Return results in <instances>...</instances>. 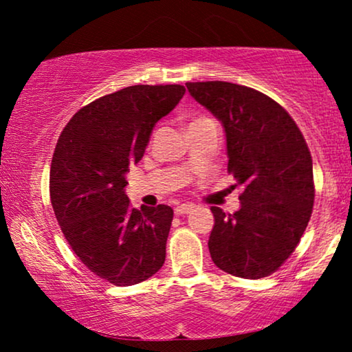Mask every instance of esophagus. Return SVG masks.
I'll use <instances>...</instances> for the list:
<instances>
[{
	"label": "esophagus",
	"instance_id": "1",
	"mask_svg": "<svg viewBox=\"0 0 352 352\" xmlns=\"http://www.w3.org/2000/svg\"><path fill=\"white\" fill-rule=\"evenodd\" d=\"M192 210H194V206H192V205L182 204V205H179V206H176V208H175V213H176L177 216H181V214H189Z\"/></svg>",
	"mask_w": 352,
	"mask_h": 352
}]
</instances>
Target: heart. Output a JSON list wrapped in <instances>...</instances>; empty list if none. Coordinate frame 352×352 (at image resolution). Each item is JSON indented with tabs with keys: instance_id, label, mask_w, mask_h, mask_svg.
<instances>
[{
	"instance_id": "heart-1",
	"label": "heart",
	"mask_w": 352,
	"mask_h": 352,
	"mask_svg": "<svg viewBox=\"0 0 352 352\" xmlns=\"http://www.w3.org/2000/svg\"><path fill=\"white\" fill-rule=\"evenodd\" d=\"M208 120H211V118H208V117H199V118H195L194 122H192L190 124H194V123H200V122H208Z\"/></svg>"
}]
</instances>
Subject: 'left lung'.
I'll return each instance as SVG.
<instances>
[{"label":"left lung","mask_w":352,"mask_h":352,"mask_svg":"<svg viewBox=\"0 0 352 352\" xmlns=\"http://www.w3.org/2000/svg\"><path fill=\"white\" fill-rule=\"evenodd\" d=\"M186 86L223 123L228 171L243 186L234 214L211 206V259L235 277L271 276L295 252L311 219L314 179L305 138L287 110L256 89L228 81Z\"/></svg>","instance_id":"8db88e82"}]
</instances>
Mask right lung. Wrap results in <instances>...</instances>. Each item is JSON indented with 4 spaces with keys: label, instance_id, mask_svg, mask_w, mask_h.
<instances>
[{
    "label": "right lung",
    "instance_id": "1",
    "mask_svg": "<svg viewBox=\"0 0 352 352\" xmlns=\"http://www.w3.org/2000/svg\"><path fill=\"white\" fill-rule=\"evenodd\" d=\"M184 93L181 85L128 86L80 109L57 141L50 176L57 223L80 261L113 285L146 280L165 263L171 206L133 208L124 187L155 123Z\"/></svg>",
    "mask_w": 352,
    "mask_h": 352
}]
</instances>
